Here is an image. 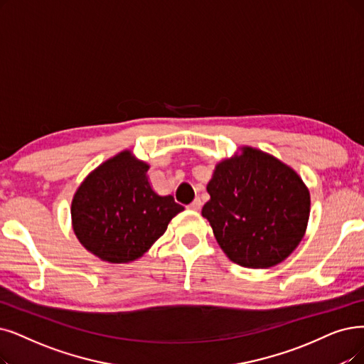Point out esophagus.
Here are the masks:
<instances>
[{"instance_id":"obj_1","label":"esophagus","mask_w":364,"mask_h":364,"mask_svg":"<svg viewBox=\"0 0 364 364\" xmlns=\"http://www.w3.org/2000/svg\"><path fill=\"white\" fill-rule=\"evenodd\" d=\"M201 206H203V203H201V200L200 198H196L193 203H191V205H190V209L191 210H200L201 209Z\"/></svg>"}]
</instances>
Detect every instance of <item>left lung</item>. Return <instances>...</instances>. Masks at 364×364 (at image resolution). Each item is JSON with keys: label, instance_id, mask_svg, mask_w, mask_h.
Returning <instances> with one entry per match:
<instances>
[{"label": "left lung", "instance_id": "8db88e82", "mask_svg": "<svg viewBox=\"0 0 364 364\" xmlns=\"http://www.w3.org/2000/svg\"><path fill=\"white\" fill-rule=\"evenodd\" d=\"M210 200L201 215L224 254L239 266L269 269L282 263L308 228L311 194L281 159L251 146L215 166Z\"/></svg>", "mask_w": 364, "mask_h": 364}]
</instances>
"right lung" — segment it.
I'll list each match as a JSON object with an SVG mask.
<instances>
[{
    "label": "right lung",
    "mask_w": 364,
    "mask_h": 364,
    "mask_svg": "<svg viewBox=\"0 0 364 364\" xmlns=\"http://www.w3.org/2000/svg\"><path fill=\"white\" fill-rule=\"evenodd\" d=\"M148 170L125 149L83 179L71 200V225L86 251L112 264L132 263L183 210L171 196L152 190Z\"/></svg>",
    "instance_id": "obj_1"
}]
</instances>
